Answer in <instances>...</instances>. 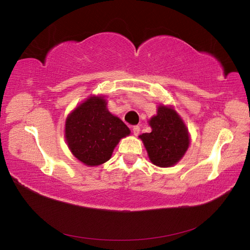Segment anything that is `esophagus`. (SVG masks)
I'll return each instance as SVG.
<instances>
[{"mask_svg":"<svg viewBox=\"0 0 250 250\" xmlns=\"http://www.w3.org/2000/svg\"><path fill=\"white\" fill-rule=\"evenodd\" d=\"M132 131H133V134L134 135H138L139 133H140V126L139 125H134L132 128Z\"/></svg>","mask_w":250,"mask_h":250,"instance_id":"esophagus-1","label":"esophagus"}]
</instances>
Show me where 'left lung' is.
I'll use <instances>...</instances> for the list:
<instances>
[{
    "instance_id": "obj_1",
    "label": "left lung",
    "mask_w": 250,
    "mask_h": 250,
    "mask_svg": "<svg viewBox=\"0 0 250 250\" xmlns=\"http://www.w3.org/2000/svg\"><path fill=\"white\" fill-rule=\"evenodd\" d=\"M152 131L139 135L152 163L171 167L183 158L191 137L183 119L172 105L159 104L156 115L149 120Z\"/></svg>"
}]
</instances>
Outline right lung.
<instances>
[{
  "label": "right lung",
  "instance_id": "add662e5",
  "mask_svg": "<svg viewBox=\"0 0 250 250\" xmlns=\"http://www.w3.org/2000/svg\"><path fill=\"white\" fill-rule=\"evenodd\" d=\"M104 96L92 95L66 118L65 140L76 159L87 167H98L110 160L130 129L107 108Z\"/></svg>",
  "mask_w": 250,
  "mask_h": 250
}]
</instances>
